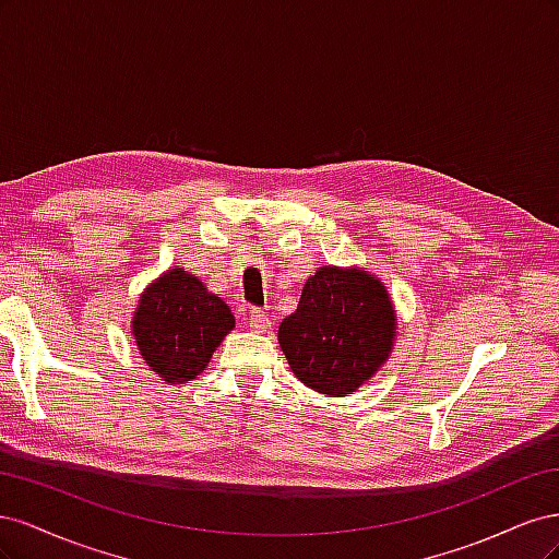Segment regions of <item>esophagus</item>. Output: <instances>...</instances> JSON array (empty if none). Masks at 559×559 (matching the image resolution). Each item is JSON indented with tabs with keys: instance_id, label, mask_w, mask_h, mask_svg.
I'll use <instances>...</instances> for the list:
<instances>
[{
	"instance_id": "34e87169",
	"label": "esophagus",
	"mask_w": 559,
	"mask_h": 559,
	"mask_svg": "<svg viewBox=\"0 0 559 559\" xmlns=\"http://www.w3.org/2000/svg\"><path fill=\"white\" fill-rule=\"evenodd\" d=\"M247 321H249V329L257 331V333H261L270 326V317L261 308H251L249 314H247Z\"/></svg>"
}]
</instances>
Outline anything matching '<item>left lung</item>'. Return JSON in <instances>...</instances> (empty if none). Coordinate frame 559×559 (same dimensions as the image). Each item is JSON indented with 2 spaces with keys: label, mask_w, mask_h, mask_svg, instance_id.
Returning <instances> with one entry per match:
<instances>
[{
  "label": "left lung",
  "mask_w": 559,
  "mask_h": 559,
  "mask_svg": "<svg viewBox=\"0 0 559 559\" xmlns=\"http://www.w3.org/2000/svg\"><path fill=\"white\" fill-rule=\"evenodd\" d=\"M396 314L382 284L364 270L321 267L302 286L298 310L280 326L294 376L314 392L343 396L392 352Z\"/></svg>",
  "instance_id": "1"
}]
</instances>
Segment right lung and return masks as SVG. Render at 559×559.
Listing matches in <instances>:
<instances>
[{"mask_svg": "<svg viewBox=\"0 0 559 559\" xmlns=\"http://www.w3.org/2000/svg\"><path fill=\"white\" fill-rule=\"evenodd\" d=\"M233 324V312L222 298L207 294L186 270L175 267L144 292L132 333L151 370L179 384L205 370Z\"/></svg>", "mask_w": 559, "mask_h": 559, "instance_id": "right-lung-1", "label": "right lung"}]
</instances>
